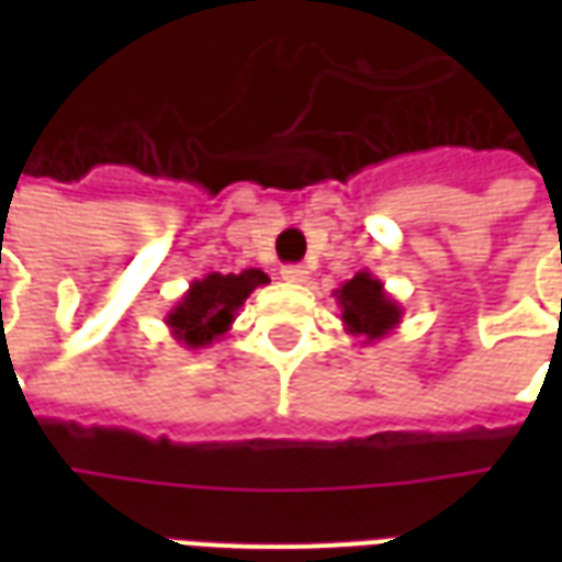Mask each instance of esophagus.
<instances>
[{
	"instance_id": "34e87169",
	"label": "esophagus",
	"mask_w": 562,
	"mask_h": 562,
	"mask_svg": "<svg viewBox=\"0 0 562 562\" xmlns=\"http://www.w3.org/2000/svg\"><path fill=\"white\" fill-rule=\"evenodd\" d=\"M280 277L285 282H294V285H301V282L310 280V270L301 268V265H285V268L280 270Z\"/></svg>"
}]
</instances>
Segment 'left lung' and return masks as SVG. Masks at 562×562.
<instances>
[{
    "instance_id": "8db88e82",
    "label": "left lung",
    "mask_w": 562,
    "mask_h": 562,
    "mask_svg": "<svg viewBox=\"0 0 562 562\" xmlns=\"http://www.w3.org/2000/svg\"><path fill=\"white\" fill-rule=\"evenodd\" d=\"M346 334L358 340L376 342L385 340L391 330L401 325L403 306L385 292V282L376 280L370 270H358L352 280H346L334 292Z\"/></svg>"
}]
</instances>
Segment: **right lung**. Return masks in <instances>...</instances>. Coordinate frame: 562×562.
<instances>
[{"label": "right lung", "instance_id": "add662e5", "mask_svg": "<svg viewBox=\"0 0 562 562\" xmlns=\"http://www.w3.org/2000/svg\"><path fill=\"white\" fill-rule=\"evenodd\" d=\"M265 270L249 268L240 273H207L192 280L186 294L168 310L165 325L183 349H207L210 342L225 337L249 294L258 285H268Z\"/></svg>", "mask_w": 562, "mask_h": 562}]
</instances>
